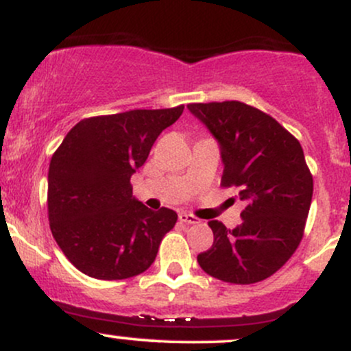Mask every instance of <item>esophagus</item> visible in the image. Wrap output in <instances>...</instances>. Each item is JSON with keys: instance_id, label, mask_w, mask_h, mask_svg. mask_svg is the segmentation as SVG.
I'll return each instance as SVG.
<instances>
[{"instance_id": "esophagus-1", "label": "esophagus", "mask_w": 351, "mask_h": 351, "mask_svg": "<svg viewBox=\"0 0 351 351\" xmlns=\"http://www.w3.org/2000/svg\"><path fill=\"white\" fill-rule=\"evenodd\" d=\"M178 219H180V223H183V224H199L198 217L193 216V215H188V213H180Z\"/></svg>"}]
</instances>
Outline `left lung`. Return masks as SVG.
I'll use <instances>...</instances> for the list:
<instances>
[{"label": "left lung", "mask_w": 351, "mask_h": 351, "mask_svg": "<svg viewBox=\"0 0 351 351\" xmlns=\"http://www.w3.org/2000/svg\"><path fill=\"white\" fill-rule=\"evenodd\" d=\"M219 142L221 186L237 188L243 223L209 221L215 241L198 254L204 272L229 284H256L287 263L304 237L313 178L299 140L271 115L237 100L189 104Z\"/></svg>", "instance_id": "8db88e82"}]
</instances>
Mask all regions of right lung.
<instances>
[{
	"label": "right lung",
	"mask_w": 351,
	"mask_h": 351,
	"mask_svg": "<svg viewBox=\"0 0 351 351\" xmlns=\"http://www.w3.org/2000/svg\"><path fill=\"white\" fill-rule=\"evenodd\" d=\"M184 106L80 120L54 152L47 216L56 243L80 272L100 280L138 276L175 226L173 209L152 211L132 196V175Z\"/></svg>",
	"instance_id": "obj_1"
}]
</instances>
